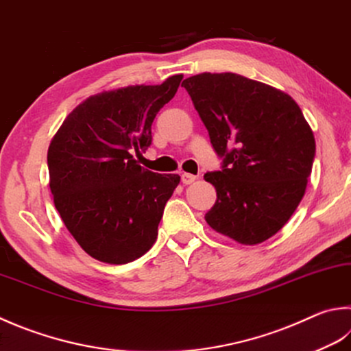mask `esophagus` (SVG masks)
I'll return each instance as SVG.
<instances>
[{"instance_id":"esophagus-1","label":"esophagus","mask_w":351,"mask_h":351,"mask_svg":"<svg viewBox=\"0 0 351 351\" xmlns=\"http://www.w3.org/2000/svg\"><path fill=\"white\" fill-rule=\"evenodd\" d=\"M197 180V176H193V174H188V173H183L182 174V182L184 184H191L193 182Z\"/></svg>"}]
</instances>
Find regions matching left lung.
Returning a JSON list of instances; mask_svg holds the SVG:
<instances>
[{
	"label": "left lung",
	"mask_w": 351,
	"mask_h": 351,
	"mask_svg": "<svg viewBox=\"0 0 351 351\" xmlns=\"http://www.w3.org/2000/svg\"><path fill=\"white\" fill-rule=\"evenodd\" d=\"M186 88L223 168L204 174L217 202L204 220L237 243L254 246L289 221L307 188L315 136L284 91L237 73H200Z\"/></svg>",
	"instance_id": "obj_1"
}]
</instances>
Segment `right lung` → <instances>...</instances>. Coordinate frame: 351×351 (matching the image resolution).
Instances as JSON below:
<instances>
[{
  "label": "right lung",
  "instance_id": "right-lung-1",
  "mask_svg": "<svg viewBox=\"0 0 351 351\" xmlns=\"http://www.w3.org/2000/svg\"><path fill=\"white\" fill-rule=\"evenodd\" d=\"M183 75L158 85H128L85 99L53 136L49 177L65 228L85 252L127 264L153 247L165 204L180 177L142 168L151 125L177 93Z\"/></svg>",
  "mask_w": 351,
  "mask_h": 351
}]
</instances>
